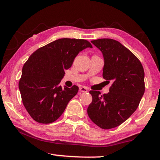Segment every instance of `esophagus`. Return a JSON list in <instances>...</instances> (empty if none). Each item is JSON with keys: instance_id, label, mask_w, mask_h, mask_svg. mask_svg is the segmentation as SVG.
I'll list each match as a JSON object with an SVG mask.
<instances>
[{"instance_id": "1", "label": "esophagus", "mask_w": 160, "mask_h": 160, "mask_svg": "<svg viewBox=\"0 0 160 160\" xmlns=\"http://www.w3.org/2000/svg\"><path fill=\"white\" fill-rule=\"evenodd\" d=\"M80 91L81 92H88V88H86V87H80Z\"/></svg>"}]
</instances>
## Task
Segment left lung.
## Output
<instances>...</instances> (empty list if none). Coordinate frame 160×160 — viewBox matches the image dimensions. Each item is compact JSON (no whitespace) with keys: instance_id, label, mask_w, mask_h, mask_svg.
Instances as JSON below:
<instances>
[{"instance_id":"obj_1","label":"left lung","mask_w":160,"mask_h":160,"mask_svg":"<svg viewBox=\"0 0 160 160\" xmlns=\"http://www.w3.org/2000/svg\"><path fill=\"white\" fill-rule=\"evenodd\" d=\"M91 42L102 51L103 78L112 85L109 92L100 95L91 90L92 102L88 114L102 129L117 127L126 121L140 104L145 92V72L139 59L118 41L99 39Z\"/></svg>"}]
</instances>
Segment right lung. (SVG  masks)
Listing matches in <instances>:
<instances>
[{
	"instance_id": "obj_1",
	"label": "right lung",
	"mask_w": 160,
	"mask_h": 160,
	"mask_svg": "<svg viewBox=\"0 0 160 160\" xmlns=\"http://www.w3.org/2000/svg\"><path fill=\"white\" fill-rule=\"evenodd\" d=\"M88 47L92 46L85 39L63 38L38 48L29 56L22 68L19 90L26 110L37 122H54L76 95L78 86L63 88L59 84L64 70L71 67L80 51Z\"/></svg>"
}]
</instances>
